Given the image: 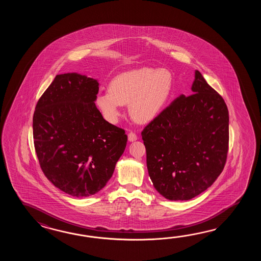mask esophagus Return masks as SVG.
I'll return each mask as SVG.
<instances>
[{
  "instance_id": "1",
  "label": "esophagus",
  "mask_w": 261,
  "mask_h": 261,
  "mask_svg": "<svg viewBox=\"0 0 261 261\" xmlns=\"http://www.w3.org/2000/svg\"><path fill=\"white\" fill-rule=\"evenodd\" d=\"M128 139L129 142H134V141L137 140V135L135 133H133V132H130L128 134Z\"/></svg>"
}]
</instances>
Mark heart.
<instances>
[{"label": "heart", "mask_w": 261, "mask_h": 261, "mask_svg": "<svg viewBox=\"0 0 261 261\" xmlns=\"http://www.w3.org/2000/svg\"><path fill=\"white\" fill-rule=\"evenodd\" d=\"M173 76L167 69L143 67L117 75L109 89L98 93L96 105L108 122L117 123L122 107L138 122H149L164 109L172 96Z\"/></svg>", "instance_id": "1"}]
</instances>
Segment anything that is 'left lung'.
Wrapping results in <instances>:
<instances>
[{"label": "left lung", "mask_w": 261, "mask_h": 261, "mask_svg": "<svg viewBox=\"0 0 261 261\" xmlns=\"http://www.w3.org/2000/svg\"><path fill=\"white\" fill-rule=\"evenodd\" d=\"M191 89L193 94L180 95L142 132L150 179L167 200L205 191L227 161V105L199 71Z\"/></svg>", "instance_id": "obj_1"}]
</instances>
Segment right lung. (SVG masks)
<instances>
[{
	"label": "right lung",
	"instance_id": "add662e5",
	"mask_svg": "<svg viewBox=\"0 0 261 261\" xmlns=\"http://www.w3.org/2000/svg\"><path fill=\"white\" fill-rule=\"evenodd\" d=\"M99 82L68 72L56 75L41 96L33 118L40 167L56 188L76 198L106 187L128 137L95 106Z\"/></svg>",
	"mask_w": 261,
	"mask_h": 261
}]
</instances>
